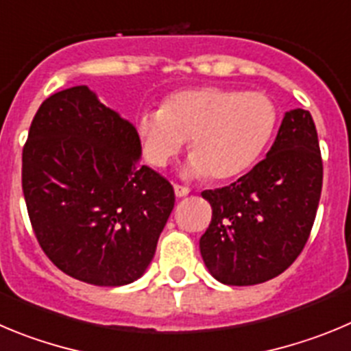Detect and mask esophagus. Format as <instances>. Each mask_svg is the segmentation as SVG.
<instances>
[{
    "mask_svg": "<svg viewBox=\"0 0 351 351\" xmlns=\"http://www.w3.org/2000/svg\"><path fill=\"white\" fill-rule=\"evenodd\" d=\"M173 189H175L176 197H185V195L191 192V189L185 187V185H180V183H175V185H173Z\"/></svg>",
    "mask_w": 351,
    "mask_h": 351,
    "instance_id": "obj_1",
    "label": "esophagus"
}]
</instances>
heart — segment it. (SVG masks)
I'll use <instances>...</instances> for the list:
<instances>
[{"mask_svg":"<svg viewBox=\"0 0 351 351\" xmlns=\"http://www.w3.org/2000/svg\"><path fill=\"white\" fill-rule=\"evenodd\" d=\"M278 112L262 93L191 87L169 94L160 110L141 112L136 131L148 162L164 168L191 138L189 171L230 180L252 168L276 129Z\"/></svg>","mask_w":351,"mask_h":351,"instance_id":"obj_1","label":"heart"}]
</instances>
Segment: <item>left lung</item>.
Instances as JSON below:
<instances>
[{
  "instance_id": "1",
  "label": "left lung",
  "mask_w": 351,
  "mask_h": 351,
  "mask_svg": "<svg viewBox=\"0 0 351 351\" xmlns=\"http://www.w3.org/2000/svg\"><path fill=\"white\" fill-rule=\"evenodd\" d=\"M322 178L311 113L290 110L266 159L227 187L201 194L211 204L210 227L199 239L211 276L245 287L282 274L308 241Z\"/></svg>"
}]
</instances>
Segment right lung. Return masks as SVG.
I'll return each instance as SVG.
<instances>
[{"label": "right lung", "instance_id": "right-lung-1", "mask_svg": "<svg viewBox=\"0 0 351 351\" xmlns=\"http://www.w3.org/2000/svg\"><path fill=\"white\" fill-rule=\"evenodd\" d=\"M140 157L136 128L87 85L38 108L22 150V191L34 236L62 273L121 287L147 271L175 191Z\"/></svg>", "mask_w": 351, "mask_h": 351}]
</instances>
